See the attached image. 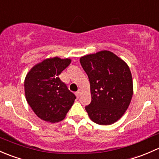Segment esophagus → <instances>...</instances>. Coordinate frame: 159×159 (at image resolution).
<instances>
[{
	"mask_svg": "<svg viewBox=\"0 0 159 159\" xmlns=\"http://www.w3.org/2000/svg\"><path fill=\"white\" fill-rule=\"evenodd\" d=\"M76 96H77V98H79L80 96H81V90H78L76 93Z\"/></svg>",
	"mask_w": 159,
	"mask_h": 159,
	"instance_id": "1",
	"label": "esophagus"
}]
</instances>
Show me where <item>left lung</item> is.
Masks as SVG:
<instances>
[{"label": "left lung", "mask_w": 159, "mask_h": 159, "mask_svg": "<svg viewBox=\"0 0 159 159\" xmlns=\"http://www.w3.org/2000/svg\"><path fill=\"white\" fill-rule=\"evenodd\" d=\"M90 83L92 100L86 110L99 125L117 122L128 109L133 95L130 69L124 60L109 50L80 57Z\"/></svg>", "instance_id": "1"}]
</instances>
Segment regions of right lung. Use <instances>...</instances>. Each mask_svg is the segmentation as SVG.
<instances>
[{"label": "right lung", "instance_id": "add662e5", "mask_svg": "<svg viewBox=\"0 0 159 159\" xmlns=\"http://www.w3.org/2000/svg\"><path fill=\"white\" fill-rule=\"evenodd\" d=\"M70 63L69 58L50 57L33 66L26 76V99L42 120L53 123L63 120L74 102L76 96L59 77Z\"/></svg>", "mask_w": 159, "mask_h": 159}]
</instances>
